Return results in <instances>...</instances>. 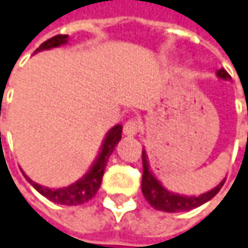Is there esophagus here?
<instances>
[{
    "label": "esophagus",
    "mask_w": 248,
    "mask_h": 248,
    "mask_svg": "<svg viewBox=\"0 0 248 248\" xmlns=\"http://www.w3.org/2000/svg\"><path fill=\"white\" fill-rule=\"evenodd\" d=\"M140 130V124L136 119H130L127 121L124 126V135L127 138H135Z\"/></svg>",
    "instance_id": "1"
}]
</instances>
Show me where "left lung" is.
<instances>
[{
  "label": "left lung",
  "mask_w": 248,
  "mask_h": 248,
  "mask_svg": "<svg viewBox=\"0 0 248 248\" xmlns=\"http://www.w3.org/2000/svg\"><path fill=\"white\" fill-rule=\"evenodd\" d=\"M216 77L220 80L230 81L232 77L229 76V73L225 68H219L216 71ZM248 115V113H247ZM141 160H143V177H141V192L146 198V201L155 208L157 211L163 212H186L191 209H195L198 206L206 203L208 201H211L215 197L220 188L223 186L225 180L219 182L215 188H212L211 191L203 192L201 195H182V194H175L167 189L161 181L154 175V172L150 168L149 163V157L146 150L143 149L141 152Z\"/></svg>",
  "instance_id": "obj_1"
}]
</instances>
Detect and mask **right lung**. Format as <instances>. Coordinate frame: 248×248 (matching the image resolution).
Here are the masks:
<instances>
[{
  "mask_svg": "<svg viewBox=\"0 0 248 248\" xmlns=\"http://www.w3.org/2000/svg\"><path fill=\"white\" fill-rule=\"evenodd\" d=\"M67 43H68V35H59V36L51 37L49 40H46L45 43H42L35 53L60 47V46H64ZM121 138H122V124H115L105 135V138L102 140V144L99 147L98 155L95 157L94 163L91 164L90 170L81 177L80 180L70 184L68 186H63V188L43 186L37 182L32 181L22 171L23 177L40 195L47 198L49 201L54 202V203L67 205V206H77V205H81L84 202H88L96 194V191L99 189L108 158H109L112 152L115 150V147L119 143Z\"/></svg>",
  "mask_w": 248,
  "mask_h": 248,
  "instance_id": "obj_1",
  "label": "right lung"
}]
</instances>
